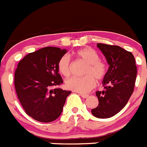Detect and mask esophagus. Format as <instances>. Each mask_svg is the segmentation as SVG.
Listing matches in <instances>:
<instances>
[{
  "mask_svg": "<svg viewBox=\"0 0 147 147\" xmlns=\"http://www.w3.org/2000/svg\"><path fill=\"white\" fill-rule=\"evenodd\" d=\"M80 96H81L82 97V98H88V96H89V95L88 94H84V93H80Z\"/></svg>",
  "mask_w": 147,
  "mask_h": 147,
  "instance_id": "34e87169",
  "label": "esophagus"
}]
</instances>
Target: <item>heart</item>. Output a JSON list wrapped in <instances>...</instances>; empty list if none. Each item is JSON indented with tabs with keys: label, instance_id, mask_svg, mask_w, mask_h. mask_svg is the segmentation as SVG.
Here are the masks:
<instances>
[{
	"label": "heart",
	"instance_id": "b5f03b06",
	"mask_svg": "<svg viewBox=\"0 0 147 147\" xmlns=\"http://www.w3.org/2000/svg\"><path fill=\"white\" fill-rule=\"evenodd\" d=\"M76 57L86 63L85 74L86 76L78 77L72 76L65 81L68 89L81 93H87L96 86V80H101L105 77L107 67L105 62L99 59L98 53L91 48H84L75 53ZM58 71L65 76L71 73V60L68 56L64 55L59 59L57 64Z\"/></svg>",
	"mask_w": 147,
	"mask_h": 147
}]
</instances>
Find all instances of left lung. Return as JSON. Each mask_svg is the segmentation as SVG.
Returning <instances> with one entry per match:
<instances>
[{"instance_id":"8db88e82","label":"left lung","mask_w":147,"mask_h":147,"mask_svg":"<svg viewBox=\"0 0 147 147\" xmlns=\"http://www.w3.org/2000/svg\"><path fill=\"white\" fill-rule=\"evenodd\" d=\"M109 65L103 79V91L96 93L98 105L92 109L95 117L107 119L119 113L133 93L137 75L134 56L118 45L97 43Z\"/></svg>"}]
</instances>
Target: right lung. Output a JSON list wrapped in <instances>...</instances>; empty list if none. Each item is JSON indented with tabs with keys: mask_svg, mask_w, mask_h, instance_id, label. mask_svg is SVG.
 <instances>
[{
	"mask_svg": "<svg viewBox=\"0 0 147 147\" xmlns=\"http://www.w3.org/2000/svg\"><path fill=\"white\" fill-rule=\"evenodd\" d=\"M65 49L45 47L27 54L15 73L18 99L26 114L40 122H51L61 115L71 91L53 88L63 81L58 74L59 59Z\"/></svg>",
	"mask_w": 147,
	"mask_h": 147,
	"instance_id": "add662e5",
	"label": "right lung"
}]
</instances>
